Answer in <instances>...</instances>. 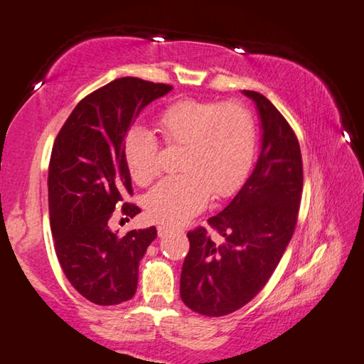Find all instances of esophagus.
Returning <instances> with one entry per match:
<instances>
[{
	"instance_id": "esophagus-1",
	"label": "esophagus",
	"mask_w": 364,
	"mask_h": 364,
	"mask_svg": "<svg viewBox=\"0 0 364 364\" xmlns=\"http://www.w3.org/2000/svg\"><path fill=\"white\" fill-rule=\"evenodd\" d=\"M156 232H159V237H165L168 232H170V227L166 225H159V229H156Z\"/></svg>"
}]
</instances>
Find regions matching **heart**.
I'll return each mask as SVG.
<instances>
[{
    "instance_id": "obj_1",
    "label": "heart",
    "mask_w": 364,
    "mask_h": 364,
    "mask_svg": "<svg viewBox=\"0 0 364 364\" xmlns=\"http://www.w3.org/2000/svg\"><path fill=\"white\" fill-rule=\"evenodd\" d=\"M156 129L168 149H180L176 170L145 198L151 220L178 225L215 199L234 194L250 171L257 129L252 111L240 101L181 100L156 117ZM124 164L140 186L161 173V150L142 127L127 130L122 142Z\"/></svg>"
}]
</instances>
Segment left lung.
Listing matches in <instances>:
<instances>
[{
    "label": "left lung",
    "instance_id": "8db88e82",
    "mask_svg": "<svg viewBox=\"0 0 364 364\" xmlns=\"http://www.w3.org/2000/svg\"><path fill=\"white\" fill-rule=\"evenodd\" d=\"M252 97L262 119L257 166L230 204L188 232L189 252L181 271V299L205 317H222L250 302L273 274L294 234L302 194L299 140L283 114L257 91Z\"/></svg>",
    "mask_w": 364,
    "mask_h": 364
}]
</instances>
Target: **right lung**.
I'll return each mask as SVG.
<instances>
[{
	"mask_svg": "<svg viewBox=\"0 0 364 364\" xmlns=\"http://www.w3.org/2000/svg\"><path fill=\"white\" fill-rule=\"evenodd\" d=\"M171 85L117 78L85 96L70 114L48 164V213L58 263L85 299L116 306L137 291L139 263L156 237L155 227L119 238L109 229L114 209L140 213L124 203L132 183L122 142L140 111Z\"/></svg>",
	"mask_w": 364,
	"mask_h": 364,
	"instance_id": "add662e5",
	"label": "right lung"
}]
</instances>
